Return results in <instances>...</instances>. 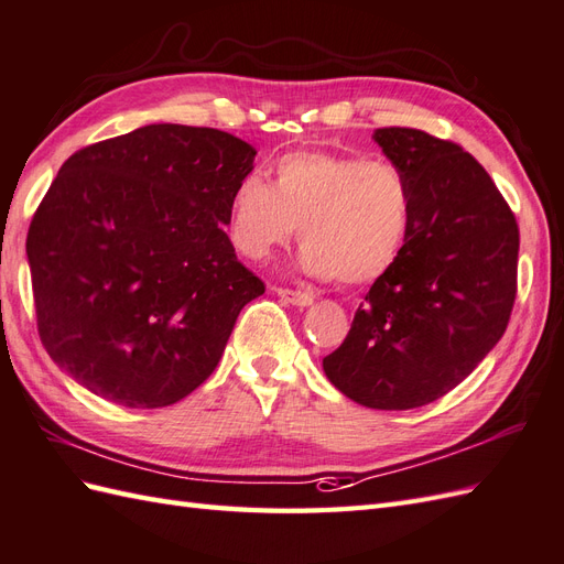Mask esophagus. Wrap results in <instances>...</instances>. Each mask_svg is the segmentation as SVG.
<instances>
[{
	"label": "esophagus",
	"mask_w": 564,
	"mask_h": 564,
	"mask_svg": "<svg viewBox=\"0 0 564 564\" xmlns=\"http://www.w3.org/2000/svg\"><path fill=\"white\" fill-rule=\"evenodd\" d=\"M278 292V296H282L286 304H292V306H299V308H306V306H311L313 304V296L311 294H306V292H294V290H274Z\"/></svg>",
	"instance_id": "34e87169"
}]
</instances>
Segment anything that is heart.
I'll use <instances>...</instances> for the list:
<instances>
[{
	"instance_id": "heart-1",
	"label": "heart",
	"mask_w": 564,
	"mask_h": 564,
	"mask_svg": "<svg viewBox=\"0 0 564 564\" xmlns=\"http://www.w3.org/2000/svg\"><path fill=\"white\" fill-rule=\"evenodd\" d=\"M414 223V194L392 162L301 150L274 164L272 184L251 172L231 188L227 229L235 249L265 260L296 235L299 270L359 286L402 256Z\"/></svg>"
}]
</instances>
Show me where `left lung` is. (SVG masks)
I'll return each instance as SVG.
<instances>
[{
  "mask_svg": "<svg viewBox=\"0 0 564 564\" xmlns=\"http://www.w3.org/2000/svg\"><path fill=\"white\" fill-rule=\"evenodd\" d=\"M373 141L406 174L414 223L323 370L351 402L402 411L457 388L505 335L519 227L488 172L457 143L402 127L376 129Z\"/></svg>",
  "mask_w": 564,
  "mask_h": 564,
  "instance_id": "left-lung-1",
  "label": "left lung"
}]
</instances>
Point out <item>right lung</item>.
Wrapping results in <instances>:
<instances>
[{
  "label": "right lung",
  "mask_w": 564,
  "mask_h": 564,
  "mask_svg": "<svg viewBox=\"0 0 564 564\" xmlns=\"http://www.w3.org/2000/svg\"><path fill=\"white\" fill-rule=\"evenodd\" d=\"M253 160L231 133L150 123L62 164L25 253L40 339L68 378L158 409L213 373L241 308L265 292L225 235Z\"/></svg>",
  "instance_id": "1"
}]
</instances>
